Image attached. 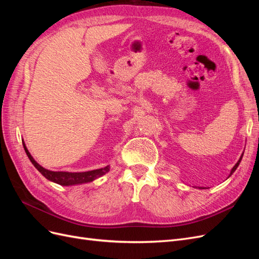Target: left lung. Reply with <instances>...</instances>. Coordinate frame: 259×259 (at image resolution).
<instances>
[{
  "label": "left lung",
  "instance_id": "1",
  "mask_svg": "<svg viewBox=\"0 0 259 259\" xmlns=\"http://www.w3.org/2000/svg\"><path fill=\"white\" fill-rule=\"evenodd\" d=\"M242 156H243V153H242V155L240 156V159H239V161L236 163V165H234L232 168H231V171H230V174H229V176L228 177H230L233 173H234V170H236L237 168H238V166H239V164H240V162H241V160H242ZM200 189H203V188H200Z\"/></svg>",
  "mask_w": 259,
  "mask_h": 259
}]
</instances>
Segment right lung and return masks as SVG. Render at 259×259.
Listing matches in <instances>:
<instances>
[{"mask_svg": "<svg viewBox=\"0 0 259 259\" xmlns=\"http://www.w3.org/2000/svg\"><path fill=\"white\" fill-rule=\"evenodd\" d=\"M22 145H23V148H25V151L28 155V158L30 159L31 163L33 164L34 167L40 171L46 179H49L51 182L58 184L60 186H75V185L88 184L105 175L109 170H110V166L109 165L104 168H97V169L88 170V171H76V173H72V171H55V170L46 169L33 159V156L30 154L29 150L27 149L26 144L22 143Z\"/></svg>", "mask_w": 259, "mask_h": 259, "instance_id": "right-lung-1", "label": "right lung"}]
</instances>
